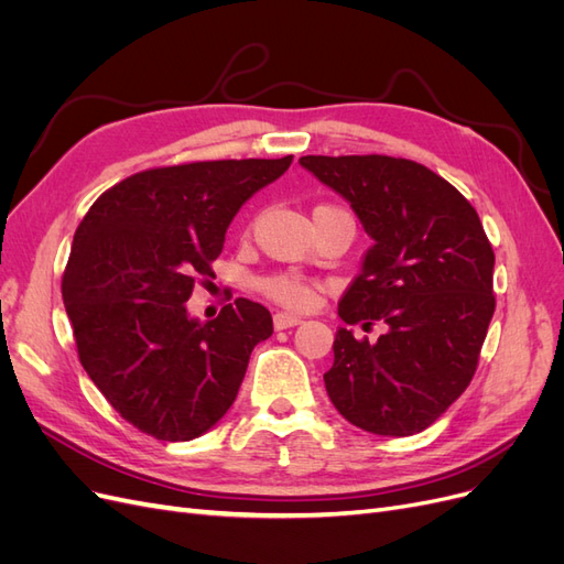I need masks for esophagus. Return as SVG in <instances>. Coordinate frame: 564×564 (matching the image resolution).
<instances>
[{
  "mask_svg": "<svg viewBox=\"0 0 564 564\" xmlns=\"http://www.w3.org/2000/svg\"><path fill=\"white\" fill-rule=\"evenodd\" d=\"M296 324H301V317H296V315H289V313H278L275 315V329L278 332L292 329V327H296Z\"/></svg>",
  "mask_w": 564,
  "mask_h": 564,
  "instance_id": "obj_1",
  "label": "esophagus"
}]
</instances>
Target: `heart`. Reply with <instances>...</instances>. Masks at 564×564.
<instances>
[{
    "instance_id": "heart-1",
    "label": "heart",
    "mask_w": 564,
    "mask_h": 564,
    "mask_svg": "<svg viewBox=\"0 0 564 564\" xmlns=\"http://www.w3.org/2000/svg\"><path fill=\"white\" fill-rule=\"evenodd\" d=\"M263 292L272 299H278L284 305H292V308H308L315 301L313 289L305 284L301 278L292 275V272H282V275H272L261 282Z\"/></svg>"
}]
</instances>
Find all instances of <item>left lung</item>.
<instances>
[{
	"mask_svg": "<svg viewBox=\"0 0 564 564\" xmlns=\"http://www.w3.org/2000/svg\"><path fill=\"white\" fill-rule=\"evenodd\" d=\"M299 164L350 204L373 240L338 317L386 324L377 344L338 327L327 395L367 433H421L468 388L497 305L480 216L412 160L308 155Z\"/></svg>",
	"mask_w": 564,
	"mask_h": 564,
	"instance_id": "8db88e82",
	"label": "left lung"
}]
</instances>
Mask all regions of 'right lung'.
I'll list each match as a JSON object with an SVG mask.
<instances>
[{"instance_id": "obj_1", "label": "right lung", "mask_w": 564, "mask_h": 564, "mask_svg": "<svg viewBox=\"0 0 564 564\" xmlns=\"http://www.w3.org/2000/svg\"><path fill=\"white\" fill-rule=\"evenodd\" d=\"M289 164L292 155L150 169L82 218L63 275L65 313L84 371L139 431L195 440L232 406L272 317L237 299L202 322L185 303L195 280L212 275L235 214Z\"/></svg>"}]
</instances>
